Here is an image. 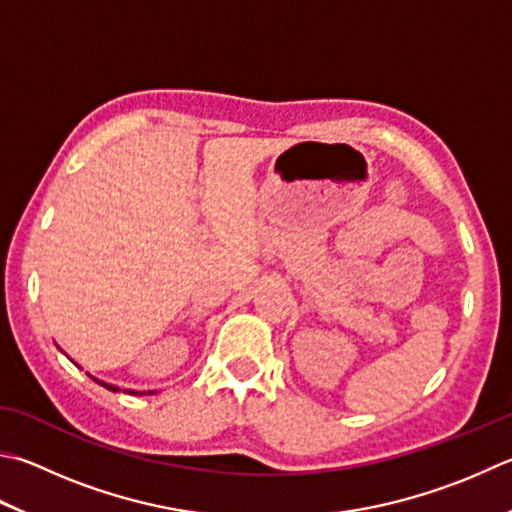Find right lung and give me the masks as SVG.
Here are the masks:
<instances>
[{
    "label": "right lung",
    "mask_w": 512,
    "mask_h": 512,
    "mask_svg": "<svg viewBox=\"0 0 512 512\" xmlns=\"http://www.w3.org/2000/svg\"><path fill=\"white\" fill-rule=\"evenodd\" d=\"M93 381H98V379H93ZM98 383L104 385V388L111 390V392H118V390H120V388H115V385H109V383H102V381H98ZM127 392H131V390H127ZM131 394H138V392H131Z\"/></svg>",
    "instance_id": "obj_1"
}]
</instances>
